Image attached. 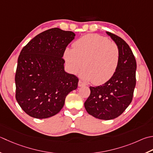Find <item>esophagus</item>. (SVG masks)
<instances>
[{"label":"esophagus","instance_id":"1","mask_svg":"<svg viewBox=\"0 0 153 153\" xmlns=\"http://www.w3.org/2000/svg\"><path fill=\"white\" fill-rule=\"evenodd\" d=\"M83 85H85V83H83V82H82V81L79 80V82H78V86H79V87H82V86H83Z\"/></svg>","mask_w":153,"mask_h":153}]
</instances>
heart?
Wrapping results in <instances>:
<instances>
[{
  "instance_id": "b5f03b06",
  "label": "heart",
  "mask_w": 153,
  "mask_h": 153,
  "mask_svg": "<svg viewBox=\"0 0 153 153\" xmlns=\"http://www.w3.org/2000/svg\"><path fill=\"white\" fill-rule=\"evenodd\" d=\"M120 50L115 43L96 34L83 36L74 42L73 48H66L64 59L72 74L80 73L83 79L95 85L107 82L114 76L120 62Z\"/></svg>"
}]
</instances>
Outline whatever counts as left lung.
Segmentation results:
<instances>
[{
  "instance_id": "obj_1",
  "label": "left lung",
  "mask_w": 153,
  "mask_h": 153,
  "mask_svg": "<svg viewBox=\"0 0 153 153\" xmlns=\"http://www.w3.org/2000/svg\"><path fill=\"white\" fill-rule=\"evenodd\" d=\"M107 34L120 50V62L115 75L104 84L89 87L90 95L84 103L89 115L110 120L121 115L133 100L136 85L137 62L132 50L124 40L113 33Z\"/></svg>"
}]
</instances>
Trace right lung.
<instances>
[{
  "mask_svg": "<svg viewBox=\"0 0 153 153\" xmlns=\"http://www.w3.org/2000/svg\"><path fill=\"white\" fill-rule=\"evenodd\" d=\"M76 34L53 28L32 38L21 50L15 74L16 100L26 114L36 119L56 115L79 79L64 71L62 58Z\"/></svg>",
  "mask_w": 153,
  "mask_h": 153,
  "instance_id": "right-lung-1",
  "label": "right lung"
}]
</instances>
